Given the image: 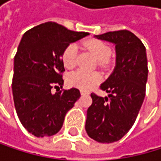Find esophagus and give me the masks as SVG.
Here are the masks:
<instances>
[{"label":"esophagus","instance_id":"34e87169","mask_svg":"<svg viewBox=\"0 0 161 161\" xmlns=\"http://www.w3.org/2000/svg\"><path fill=\"white\" fill-rule=\"evenodd\" d=\"M80 92H81V96H88V95L90 94L89 92H87V91H83V90L80 91Z\"/></svg>","mask_w":161,"mask_h":161}]
</instances>
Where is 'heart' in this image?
I'll return each instance as SVG.
<instances>
[{"mask_svg": "<svg viewBox=\"0 0 161 161\" xmlns=\"http://www.w3.org/2000/svg\"><path fill=\"white\" fill-rule=\"evenodd\" d=\"M85 47L89 49L101 66L104 65L111 54V48L106 42L98 39H90L85 42ZM77 58V45L71 43L67 46L62 55V60L64 65L66 69H72L76 64ZM100 81V75L96 71H86L83 69H78L71 72L67 76V83L71 87H75L84 91H88L96 86Z\"/></svg>", "mask_w": 161, "mask_h": 161, "instance_id": "1", "label": "heart"}]
</instances>
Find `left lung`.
Wrapping results in <instances>:
<instances>
[{"label": "left lung", "instance_id": "left-lung-1", "mask_svg": "<svg viewBox=\"0 0 161 161\" xmlns=\"http://www.w3.org/2000/svg\"><path fill=\"white\" fill-rule=\"evenodd\" d=\"M97 38L116 45V66L100 89L108 92L101 97L91 95L86 131L99 143H113L125 136L133 125L145 98L148 79L146 48L126 30L108 32Z\"/></svg>", "mask_w": 161, "mask_h": 161}]
</instances>
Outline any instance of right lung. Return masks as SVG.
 Here are the masks:
<instances>
[{
	"mask_svg": "<svg viewBox=\"0 0 161 161\" xmlns=\"http://www.w3.org/2000/svg\"><path fill=\"white\" fill-rule=\"evenodd\" d=\"M55 22L34 27L24 34L14 57L12 94L21 124L36 137L60 131L65 114L80 97L78 89L62 90L64 50L88 36ZM52 87L59 92L52 94Z\"/></svg>",
	"mask_w": 161,
	"mask_h": 161,
	"instance_id": "right-lung-1",
	"label": "right lung"
}]
</instances>
